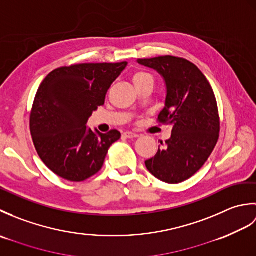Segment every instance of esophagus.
<instances>
[{
  "label": "esophagus",
  "mask_w": 256,
  "mask_h": 256,
  "mask_svg": "<svg viewBox=\"0 0 256 256\" xmlns=\"http://www.w3.org/2000/svg\"><path fill=\"white\" fill-rule=\"evenodd\" d=\"M123 136L126 138H138V135L133 133V132H124L123 133Z\"/></svg>",
  "instance_id": "esophagus-1"
}]
</instances>
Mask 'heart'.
Returning a JSON list of instances; mask_svg holds the SVG:
<instances>
[{
	"label": "heart",
	"instance_id": "b5f03b06",
	"mask_svg": "<svg viewBox=\"0 0 256 256\" xmlns=\"http://www.w3.org/2000/svg\"><path fill=\"white\" fill-rule=\"evenodd\" d=\"M148 80H153V77L148 72H138L134 74L133 77V81H134V84H140V82H143V81H148Z\"/></svg>",
	"mask_w": 256,
	"mask_h": 256
}]
</instances>
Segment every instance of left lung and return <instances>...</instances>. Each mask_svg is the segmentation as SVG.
Returning a JSON list of instances; mask_svg holds the SVG:
<instances>
[{"label": "left lung", "mask_w": 256, "mask_h": 256, "mask_svg": "<svg viewBox=\"0 0 256 256\" xmlns=\"http://www.w3.org/2000/svg\"><path fill=\"white\" fill-rule=\"evenodd\" d=\"M138 62L164 78L165 108L157 121L172 126L170 138L145 162L146 168L167 184L187 180L204 165L218 142L220 118L214 90L199 68L184 58L160 56Z\"/></svg>", "instance_id": "8db88e82"}]
</instances>
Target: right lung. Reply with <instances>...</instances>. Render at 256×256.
<instances>
[{"label":"right lung","mask_w":256,"mask_h":256,"mask_svg":"<svg viewBox=\"0 0 256 256\" xmlns=\"http://www.w3.org/2000/svg\"><path fill=\"white\" fill-rule=\"evenodd\" d=\"M128 62L79 64L60 67L40 84L30 111V128L38 156L57 176L84 182L99 172L110 146L121 138L86 128L104 104L106 94Z\"/></svg>","instance_id":"right-lung-1"}]
</instances>
